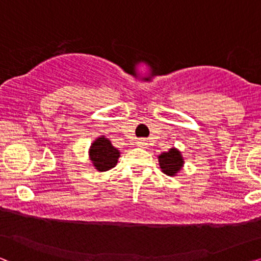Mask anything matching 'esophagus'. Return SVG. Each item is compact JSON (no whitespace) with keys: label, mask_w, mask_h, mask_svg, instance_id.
I'll return each instance as SVG.
<instances>
[{"label":"esophagus","mask_w":261,"mask_h":261,"mask_svg":"<svg viewBox=\"0 0 261 261\" xmlns=\"http://www.w3.org/2000/svg\"><path fill=\"white\" fill-rule=\"evenodd\" d=\"M137 145H138V147H141V148H147L148 143H147V141H145V140H140L137 142Z\"/></svg>","instance_id":"34e87169"}]
</instances>
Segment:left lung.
<instances>
[{
	"label": "left lung",
	"mask_w": 261,
	"mask_h": 261,
	"mask_svg": "<svg viewBox=\"0 0 261 261\" xmlns=\"http://www.w3.org/2000/svg\"><path fill=\"white\" fill-rule=\"evenodd\" d=\"M159 160L162 172L167 175H174L175 173H178L184 163L180 151L174 148L169 149V151L167 152H162L159 156Z\"/></svg>",
	"instance_id": "obj_1"
}]
</instances>
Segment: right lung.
<instances>
[{
  "label": "right lung",
  "instance_id": "obj_1",
  "mask_svg": "<svg viewBox=\"0 0 261 261\" xmlns=\"http://www.w3.org/2000/svg\"><path fill=\"white\" fill-rule=\"evenodd\" d=\"M93 165L100 172H106L117 165L119 151L105 137H100L92 144L89 150Z\"/></svg>",
  "mask_w": 261,
  "mask_h": 261
}]
</instances>
